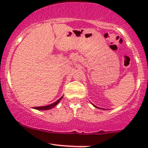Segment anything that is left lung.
Returning a JSON list of instances; mask_svg holds the SVG:
<instances>
[{"label": "left lung", "instance_id": "8db88e82", "mask_svg": "<svg viewBox=\"0 0 148 148\" xmlns=\"http://www.w3.org/2000/svg\"><path fill=\"white\" fill-rule=\"evenodd\" d=\"M93 105H94V104H93ZM94 106H95V107H96V106H95V105H94Z\"/></svg>", "mask_w": 148, "mask_h": 148}]
</instances>
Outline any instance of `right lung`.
<instances>
[{
	"label": "right lung",
	"instance_id": "obj_1",
	"mask_svg": "<svg viewBox=\"0 0 148 148\" xmlns=\"http://www.w3.org/2000/svg\"><path fill=\"white\" fill-rule=\"evenodd\" d=\"M62 97H63V96L62 97L60 98V99H58L56 102H55L54 103H53V104H49V105H47V106H43V107H34V109H36V110H50V109L53 108V107H54L55 106L57 105V104L59 103V102L61 101V99H62Z\"/></svg>",
	"mask_w": 148,
	"mask_h": 148
}]
</instances>
